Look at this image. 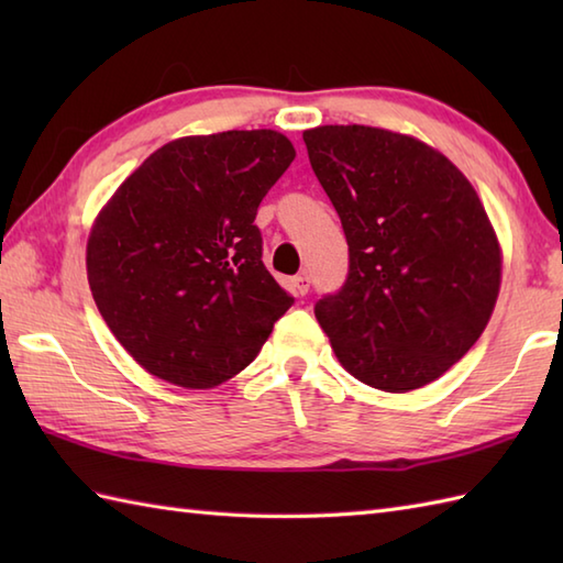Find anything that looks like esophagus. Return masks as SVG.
<instances>
[{
	"label": "esophagus",
	"mask_w": 563,
	"mask_h": 563,
	"mask_svg": "<svg viewBox=\"0 0 563 563\" xmlns=\"http://www.w3.org/2000/svg\"><path fill=\"white\" fill-rule=\"evenodd\" d=\"M290 285H292V292L295 295H307L309 292V275L307 273H300V275H295V278L290 280Z\"/></svg>",
	"instance_id": "34e87169"
}]
</instances>
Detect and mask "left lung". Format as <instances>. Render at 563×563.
Masks as SVG:
<instances>
[{
  "instance_id": "obj_1",
  "label": "left lung",
  "mask_w": 563,
  "mask_h": 563,
  "mask_svg": "<svg viewBox=\"0 0 563 563\" xmlns=\"http://www.w3.org/2000/svg\"><path fill=\"white\" fill-rule=\"evenodd\" d=\"M336 208L351 268L314 317L349 373L382 391L426 387L479 341L504 254L484 202L445 154L385 128L302 133Z\"/></svg>"
}]
</instances>
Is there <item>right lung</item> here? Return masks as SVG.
Instances as JSON below:
<instances>
[{
	"label": "right lung",
	"instance_id": "right-lung-1",
	"mask_svg": "<svg viewBox=\"0 0 563 563\" xmlns=\"http://www.w3.org/2000/svg\"><path fill=\"white\" fill-rule=\"evenodd\" d=\"M295 159L275 130L188 135L152 152L91 224L89 288L140 367L212 389L254 361L292 305L261 261L263 196Z\"/></svg>",
	"mask_w": 563,
	"mask_h": 563
}]
</instances>
